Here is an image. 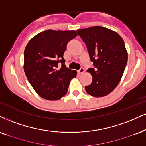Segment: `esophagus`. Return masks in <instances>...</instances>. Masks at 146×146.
Masks as SVG:
<instances>
[{
	"label": "esophagus",
	"mask_w": 146,
	"mask_h": 146,
	"mask_svg": "<svg viewBox=\"0 0 146 146\" xmlns=\"http://www.w3.org/2000/svg\"><path fill=\"white\" fill-rule=\"evenodd\" d=\"M84 69L83 68H80V69L78 71V73L79 74H81L84 73Z\"/></svg>",
	"instance_id": "obj_1"
}]
</instances>
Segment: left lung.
Here are the masks:
<instances>
[{
	"instance_id": "8db88e82",
	"label": "left lung",
	"mask_w": 146,
	"mask_h": 146,
	"mask_svg": "<svg viewBox=\"0 0 146 146\" xmlns=\"http://www.w3.org/2000/svg\"><path fill=\"white\" fill-rule=\"evenodd\" d=\"M87 46L94 67L89 68L93 81L85 86L88 94L93 97L108 95L119 83L128 60L125 42L116 32L102 26L77 30Z\"/></svg>"
}]
</instances>
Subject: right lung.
<instances>
[{
  "label": "right lung",
  "instance_id": "add662e5",
  "mask_svg": "<svg viewBox=\"0 0 146 146\" xmlns=\"http://www.w3.org/2000/svg\"><path fill=\"white\" fill-rule=\"evenodd\" d=\"M74 30H48L29 41L24 51V72L38 94L48 100H57L68 91L76 72L66 68L64 53L69 41L76 37ZM61 62L60 69L57 68Z\"/></svg>",
  "mask_w": 146,
  "mask_h": 146
}]
</instances>
